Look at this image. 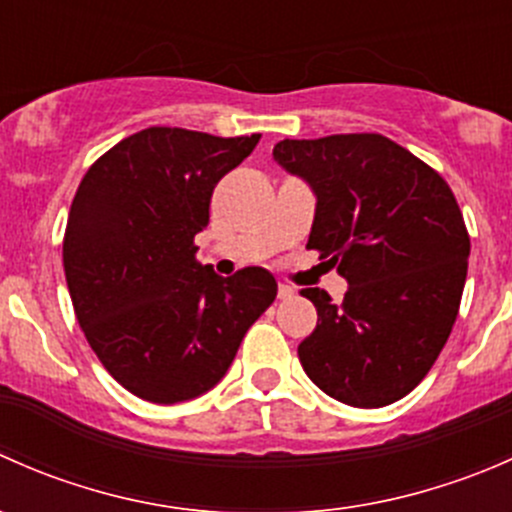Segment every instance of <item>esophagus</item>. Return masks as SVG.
<instances>
[{
	"instance_id": "obj_1",
	"label": "esophagus",
	"mask_w": 512,
	"mask_h": 512,
	"mask_svg": "<svg viewBox=\"0 0 512 512\" xmlns=\"http://www.w3.org/2000/svg\"><path fill=\"white\" fill-rule=\"evenodd\" d=\"M294 294H297V292H294V287H289V285L277 287V297H280V299H292Z\"/></svg>"
}]
</instances>
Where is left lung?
<instances>
[{
    "mask_svg": "<svg viewBox=\"0 0 512 512\" xmlns=\"http://www.w3.org/2000/svg\"><path fill=\"white\" fill-rule=\"evenodd\" d=\"M272 158L314 193L307 247L349 285L342 307L302 289L319 314L297 349L302 369L356 409L404 399L441 354L466 285L471 240L451 188L379 133L287 138Z\"/></svg>",
    "mask_w": 512,
    "mask_h": 512,
    "instance_id": "left-lung-1",
    "label": "left lung"
}]
</instances>
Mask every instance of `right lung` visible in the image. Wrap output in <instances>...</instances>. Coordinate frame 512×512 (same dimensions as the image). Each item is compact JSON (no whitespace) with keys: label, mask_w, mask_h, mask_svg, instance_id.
Masks as SVG:
<instances>
[{"label":"right lung","mask_w":512,"mask_h":512,"mask_svg":"<svg viewBox=\"0 0 512 512\" xmlns=\"http://www.w3.org/2000/svg\"><path fill=\"white\" fill-rule=\"evenodd\" d=\"M257 141L260 133L153 126L103 153L76 190L64 235L76 319L108 374L138 399L180 404L213 389L275 302L272 272L220 277L193 245L218 180Z\"/></svg>","instance_id":"right-lung-1"}]
</instances>
